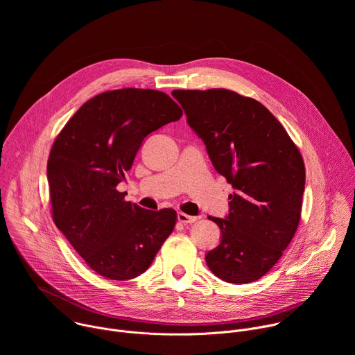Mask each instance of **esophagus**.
Masks as SVG:
<instances>
[{
  "label": "esophagus",
  "instance_id": "1",
  "mask_svg": "<svg viewBox=\"0 0 355 355\" xmlns=\"http://www.w3.org/2000/svg\"><path fill=\"white\" fill-rule=\"evenodd\" d=\"M177 218H178V220L181 222V223H193V222H196V216H189V215H187V214H184V212H178L177 214Z\"/></svg>",
  "mask_w": 355,
  "mask_h": 355
}]
</instances>
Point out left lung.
Masks as SVG:
<instances>
[{"instance_id": "1", "label": "left lung", "mask_w": 355, "mask_h": 355, "mask_svg": "<svg viewBox=\"0 0 355 355\" xmlns=\"http://www.w3.org/2000/svg\"><path fill=\"white\" fill-rule=\"evenodd\" d=\"M187 122L204 140L215 170L234 188L209 270L230 284L266 275L300 220L305 164L279 121L259 101L225 88L175 89Z\"/></svg>"}]
</instances>
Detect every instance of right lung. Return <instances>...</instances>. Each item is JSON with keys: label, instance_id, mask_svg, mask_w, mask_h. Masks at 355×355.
Segmentation results:
<instances>
[{"label": "right lung", "instance_id": "add662e5", "mask_svg": "<svg viewBox=\"0 0 355 355\" xmlns=\"http://www.w3.org/2000/svg\"><path fill=\"white\" fill-rule=\"evenodd\" d=\"M181 116L162 91L122 88L88 99L56 137L47 162L52 216L96 274L136 278L174 230V209H143L116 185L144 137Z\"/></svg>", "mask_w": 355, "mask_h": 355}]
</instances>
